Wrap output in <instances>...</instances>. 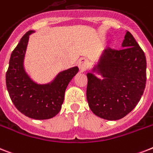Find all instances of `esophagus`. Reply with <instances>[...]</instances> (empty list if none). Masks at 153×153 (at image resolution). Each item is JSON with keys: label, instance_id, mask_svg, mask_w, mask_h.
I'll list each match as a JSON object with an SVG mask.
<instances>
[{"label": "esophagus", "instance_id": "1", "mask_svg": "<svg viewBox=\"0 0 153 153\" xmlns=\"http://www.w3.org/2000/svg\"><path fill=\"white\" fill-rule=\"evenodd\" d=\"M78 65H79V68L81 71H85L89 67V62L85 58H82V59H79Z\"/></svg>", "mask_w": 153, "mask_h": 153}]
</instances>
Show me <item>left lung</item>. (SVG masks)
<instances>
[{"mask_svg": "<svg viewBox=\"0 0 153 153\" xmlns=\"http://www.w3.org/2000/svg\"><path fill=\"white\" fill-rule=\"evenodd\" d=\"M120 50L106 48L94 71L87 75L86 98L91 111L99 117L117 120L134 108L146 84V58L144 51L129 31Z\"/></svg>", "mask_w": 153, "mask_h": 153, "instance_id": "1", "label": "left lung"}]
</instances>
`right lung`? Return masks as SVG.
<instances>
[{
    "label": "right lung",
    "mask_w": 153,
    "mask_h": 153,
    "mask_svg": "<svg viewBox=\"0 0 153 153\" xmlns=\"http://www.w3.org/2000/svg\"><path fill=\"white\" fill-rule=\"evenodd\" d=\"M33 32L25 33L12 51L6 72V86L12 103L21 113L34 120H48L60 111L66 88L79 68L74 67L62 71L50 84L33 82L23 68L29 35Z\"/></svg>",
    "instance_id": "obj_1"
}]
</instances>
